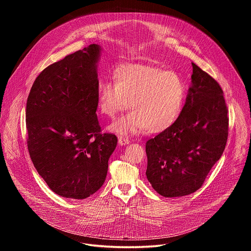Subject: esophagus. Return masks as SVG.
<instances>
[{"mask_svg": "<svg viewBox=\"0 0 251 251\" xmlns=\"http://www.w3.org/2000/svg\"><path fill=\"white\" fill-rule=\"evenodd\" d=\"M129 142H130V140L128 138H126V137H123V136L118 137V143H119V145H121V146L129 144Z\"/></svg>", "mask_w": 251, "mask_h": 251, "instance_id": "esophagus-1", "label": "esophagus"}]
</instances>
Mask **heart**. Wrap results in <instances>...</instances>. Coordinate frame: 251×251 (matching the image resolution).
<instances>
[{
    "mask_svg": "<svg viewBox=\"0 0 251 251\" xmlns=\"http://www.w3.org/2000/svg\"><path fill=\"white\" fill-rule=\"evenodd\" d=\"M186 97L182 77L175 71L157 66L128 63L117 67L113 82H102L98 89V109L113 118L127 109L109 130L120 135H133L145 129L160 133L171 127L180 116Z\"/></svg>",
    "mask_w": 251,
    "mask_h": 251,
    "instance_id": "heart-1",
    "label": "heart"
}]
</instances>
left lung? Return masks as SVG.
<instances>
[{"instance_id": "8db88e82", "label": "left lung", "mask_w": 251, "mask_h": 251, "mask_svg": "<svg viewBox=\"0 0 251 251\" xmlns=\"http://www.w3.org/2000/svg\"><path fill=\"white\" fill-rule=\"evenodd\" d=\"M192 65V85L180 116L146 143L147 178L166 198L198 191L227 141L228 110L224 91L216 79L194 62Z\"/></svg>"}]
</instances>
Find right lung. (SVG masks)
Returning <instances> with one entry per match:
<instances>
[{
    "mask_svg": "<svg viewBox=\"0 0 251 251\" xmlns=\"http://www.w3.org/2000/svg\"><path fill=\"white\" fill-rule=\"evenodd\" d=\"M90 45L45 68L26 101L27 149L34 168L56 195L86 199L104 184L117 137L101 133L97 61Z\"/></svg>",
    "mask_w": 251,
    "mask_h": 251,
    "instance_id": "right-lung-1",
    "label": "right lung"
}]
</instances>
